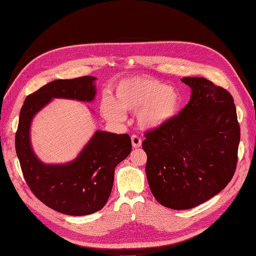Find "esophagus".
Segmentation results:
<instances>
[{
  "label": "esophagus",
  "mask_w": 256,
  "mask_h": 256,
  "mask_svg": "<svg viewBox=\"0 0 256 256\" xmlns=\"http://www.w3.org/2000/svg\"><path fill=\"white\" fill-rule=\"evenodd\" d=\"M141 143H142V140L139 136H137V135L132 136V144L134 147H135V148H138V147H140Z\"/></svg>",
  "instance_id": "1"
}]
</instances>
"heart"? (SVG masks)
<instances>
[{
	"label": "heart",
	"instance_id": "obj_1",
	"mask_svg": "<svg viewBox=\"0 0 256 256\" xmlns=\"http://www.w3.org/2000/svg\"><path fill=\"white\" fill-rule=\"evenodd\" d=\"M180 93L156 80L137 76L126 78L117 85L115 102L106 98L102 115L111 121H120L124 111H139V122L144 128H158L167 124L178 112Z\"/></svg>",
	"mask_w": 256,
	"mask_h": 256
}]
</instances>
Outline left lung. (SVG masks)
I'll list each match as a JSON object with an SVG mask.
<instances>
[{"label": "left lung", "instance_id": "1", "mask_svg": "<svg viewBox=\"0 0 256 256\" xmlns=\"http://www.w3.org/2000/svg\"><path fill=\"white\" fill-rule=\"evenodd\" d=\"M190 102L142 143L146 176L158 202L189 210L217 195L234 176L240 138L232 94L204 78L186 76Z\"/></svg>", "mask_w": 256, "mask_h": 256}]
</instances>
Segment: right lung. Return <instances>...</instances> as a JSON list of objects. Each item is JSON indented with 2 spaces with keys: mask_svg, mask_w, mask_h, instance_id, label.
Returning a JSON list of instances; mask_svg holds the SVG:
<instances>
[{
  "mask_svg": "<svg viewBox=\"0 0 256 256\" xmlns=\"http://www.w3.org/2000/svg\"><path fill=\"white\" fill-rule=\"evenodd\" d=\"M94 80L90 76L56 80L29 94L16 134V154L30 190L48 208L70 216H85L104 206L112 191L115 167L132 150L130 137L98 130L72 163L46 165L32 150L30 126L34 115L52 98L93 100Z\"/></svg>",
  "mask_w": 256,
  "mask_h": 256,
  "instance_id": "1",
  "label": "right lung"
}]
</instances>
